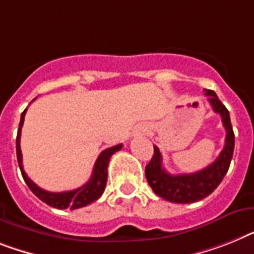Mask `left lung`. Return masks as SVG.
Listing matches in <instances>:
<instances>
[{"instance_id":"obj_1","label":"left lung","mask_w":254,"mask_h":254,"mask_svg":"<svg viewBox=\"0 0 254 254\" xmlns=\"http://www.w3.org/2000/svg\"><path fill=\"white\" fill-rule=\"evenodd\" d=\"M205 96H207V101L210 102L213 110L222 117V123L226 128L225 148L214 162L197 173L171 175L162 167V154L154 146L152 160L145 167V177L153 192L170 202L190 204L209 196L221 184L231 163L235 135L232 131L230 113L219 101L214 91L206 89Z\"/></svg>"}]
</instances>
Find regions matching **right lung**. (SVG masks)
Returning <instances> with one entry per match:
<instances>
[{"label": "right lung", "instance_id": "obj_1", "mask_svg": "<svg viewBox=\"0 0 254 254\" xmlns=\"http://www.w3.org/2000/svg\"><path fill=\"white\" fill-rule=\"evenodd\" d=\"M26 112L27 109L20 115V123H19L18 135H16V158H18L19 169L22 171L23 179L29 187V190L35 193V196H37L40 200L49 205V206L57 207V209H71V210L87 206V205L92 204L93 201L101 197L105 187H106V182H108V165L109 161H110V157L115 152L122 149V144H118V145L102 150L96 163H94L91 179L88 180L84 186H81L80 188H76V190H66V192H49V190H43L37 184L33 183L23 170L22 150H20V132H22Z\"/></svg>", "mask_w": 254, "mask_h": 254}]
</instances>
